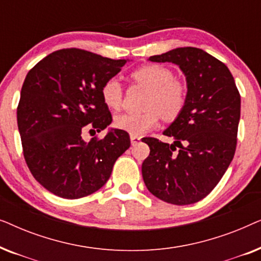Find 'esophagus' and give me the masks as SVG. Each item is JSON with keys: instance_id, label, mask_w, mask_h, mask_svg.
Wrapping results in <instances>:
<instances>
[{"instance_id": "1", "label": "esophagus", "mask_w": 261, "mask_h": 261, "mask_svg": "<svg viewBox=\"0 0 261 261\" xmlns=\"http://www.w3.org/2000/svg\"><path fill=\"white\" fill-rule=\"evenodd\" d=\"M140 140H141L140 137H138V135H134V134H130V142H132V145H133V146L139 144Z\"/></svg>"}]
</instances>
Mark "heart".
Here are the masks:
<instances>
[{
    "label": "heart",
    "mask_w": 261,
    "mask_h": 261,
    "mask_svg": "<svg viewBox=\"0 0 261 261\" xmlns=\"http://www.w3.org/2000/svg\"><path fill=\"white\" fill-rule=\"evenodd\" d=\"M133 78L151 89L145 113H123L115 116L114 124L129 134L142 135L158 124L159 114L165 120H173L183 112L188 101L187 87L174 80L172 71L151 64L135 70ZM102 99L110 109H119L122 103V87L116 77L109 78L101 89Z\"/></svg>",
    "instance_id": "obj_1"
}]
</instances>
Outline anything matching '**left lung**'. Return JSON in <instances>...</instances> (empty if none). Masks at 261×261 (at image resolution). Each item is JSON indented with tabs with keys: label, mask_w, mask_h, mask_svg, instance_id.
I'll return each instance as SVG.
<instances>
[{
	"label": "left lung",
	"mask_w": 261,
	"mask_h": 261,
	"mask_svg": "<svg viewBox=\"0 0 261 261\" xmlns=\"http://www.w3.org/2000/svg\"><path fill=\"white\" fill-rule=\"evenodd\" d=\"M148 60L179 66L187 80L188 101L164 130L173 144L145 139L151 151L142 163V178L162 201L192 204L212 192L233 160L240 94L229 69L201 48H174Z\"/></svg>",
	"instance_id": "1"
}]
</instances>
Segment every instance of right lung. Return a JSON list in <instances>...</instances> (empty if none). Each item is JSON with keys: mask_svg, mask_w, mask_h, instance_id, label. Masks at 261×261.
Instances as JSON below:
<instances>
[{"mask_svg": "<svg viewBox=\"0 0 261 261\" xmlns=\"http://www.w3.org/2000/svg\"><path fill=\"white\" fill-rule=\"evenodd\" d=\"M127 62L64 48L45 57L27 73L17 127L28 169L46 190L70 199L94 194L129 148V135L121 129L112 128L103 139L89 142L82 138L89 123L88 128L97 132L112 123L101 89Z\"/></svg>", "mask_w": 261, "mask_h": 261, "instance_id": "right-lung-1", "label": "right lung"}]
</instances>
